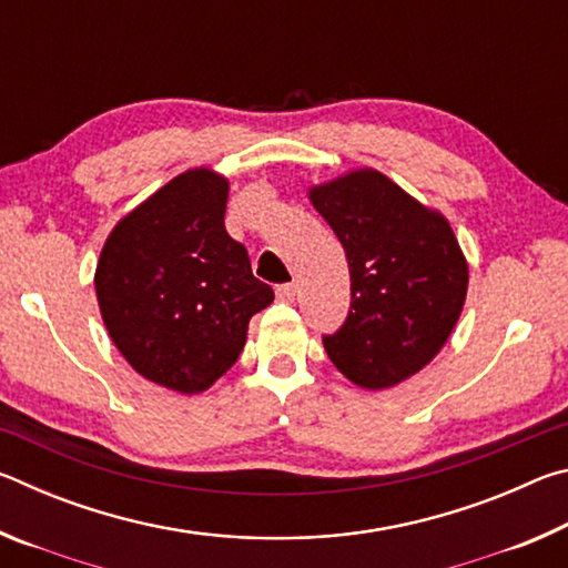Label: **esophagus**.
<instances>
[{"label":"esophagus","instance_id":"1","mask_svg":"<svg viewBox=\"0 0 568 568\" xmlns=\"http://www.w3.org/2000/svg\"><path fill=\"white\" fill-rule=\"evenodd\" d=\"M295 293H297V287H295V283H287V285H281L275 291V295H277V301H283V303H293L295 301Z\"/></svg>","mask_w":568,"mask_h":568}]
</instances>
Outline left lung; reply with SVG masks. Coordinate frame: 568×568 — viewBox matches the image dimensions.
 Instances as JSON below:
<instances>
[{
	"label": "left lung",
	"instance_id": "8db88e82",
	"mask_svg": "<svg viewBox=\"0 0 568 568\" xmlns=\"http://www.w3.org/2000/svg\"><path fill=\"white\" fill-rule=\"evenodd\" d=\"M351 267V313L323 345L365 390L398 386L436 358L468 293V261L454 227L373 168L307 187Z\"/></svg>",
	"mask_w": 568,
	"mask_h": 568
}]
</instances>
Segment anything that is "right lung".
<instances>
[{
    "instance_id": "right-lung-1",
    "label": "right lung",
    "mask_w": 568,
    "mask_h": 568,
    "mask_svg": "<svg viewBox=\"0 0 568 568\" xmlns=\"http://www.w3.org/2000/svg\"><path fill=\"white\" fill-rule=\"evenodd\" d=\"M230 180L192 168L112 227L94 293L112 343L150 383L203 393L243 353L247 323L273 303L225 230Z\"/></svg>"
}]
</instances>
